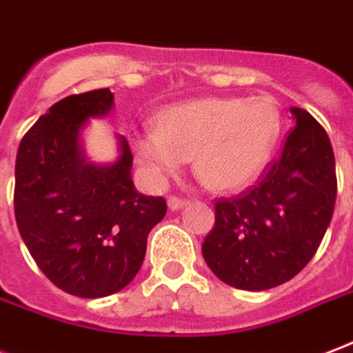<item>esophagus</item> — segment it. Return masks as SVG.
I'll use <instances>...</instances> for the list:
<instances>
[{
    "mask_svg": "<svg viewBox=\"0 0 353 353\" xmlns=\"http://www.w3.org/2000/svg\"><path fill=\"white\" fill-rule=\"evenodd\" d=\"M188 203L187 198H179V196H170L168 198V207H170L172 211H177V209H181Z\"/></svg>",
    "mask_w": 353,
    "mask_h": 353,
    "instance_id": "obj_1",
    "label": "esophagus"
}]
</instances>
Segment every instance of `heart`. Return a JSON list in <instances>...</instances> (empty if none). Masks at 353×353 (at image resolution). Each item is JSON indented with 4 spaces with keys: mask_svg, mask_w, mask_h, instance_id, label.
<instances>
[{
    "mask_svg": "<svg viewBox=\"0 0 353 353\" xmlns=\"http://www.w3.org/2000/svg\"><path fill=\"white\" fill-rule=\"evenodd\" d=\"M281 117L272 99L200 98L168 107L159 128L131 133L146 172L165 179L194 161V174L214 190H239L255 181L272 155Z\"/></svg>",
    "mask_w": 353,
    "mask_h": 353,
    "instance_id": "1",
    "label": "heart"
}]
</instances>
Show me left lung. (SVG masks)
<instances>
[{
  "instance_id": "1",
  "label": "left lung",
  "mask_w": 353,
  "mask_h": 353,
  "mask_svg": "<svg viewBox=\"0 0 353 353\" xmlns=\"http://www.w3.org/2000/svg\"><path fill=\"white\" fill-rule=\"evenodd\" d=\"M294 128L283 152L248 192L219 200L201 254L212 274L242 290L289 281L313 259L337 196L335 157L324 128L290 107Z\"/></svg>"
}]
</instances>
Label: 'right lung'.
Listing matches in <instances>:
<instances>
[{
    "mask_svg": "<svg viewBox=\"0 0 353 353\" xmlns=\"http://www.w3.org/2000/svg\"><path fill=\"white\" fill-rule=\"evenodd\" d=\"M112 107L109 88L61 99L27 131L16 155L18 231L46 278L79 298H103L131 283L148 233L166 214L165 198L134 188L125 137H117L114 163L85 155L83 129Z\"/></svg>",
    "mask_w": 353,
    "mask_h": 353,
    "instance_id": "1",
    "label": "right lung"
}]
</instances>
